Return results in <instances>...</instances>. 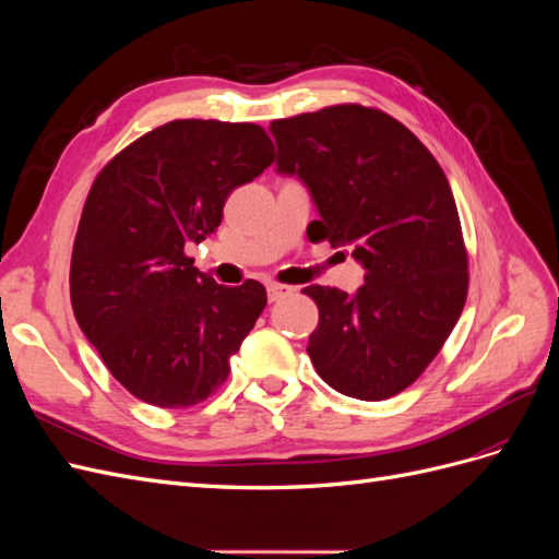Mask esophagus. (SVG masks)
<instances>
[{"instance_id":"34e87169","label":"esophagus","mask_w":559,"mask_h":559,"mask_svg":"<svg viewBox=\"0 0 559 559\" xmlns=\"http://www.w3.org/2000/svg\"><path fill=\"white\" fill-rule=\"evenodd\" d=\"M294 292V286H286V284H267V300L270 302H275V300H280V298H284V296H289Z\"/></svg>"}]
</instances>
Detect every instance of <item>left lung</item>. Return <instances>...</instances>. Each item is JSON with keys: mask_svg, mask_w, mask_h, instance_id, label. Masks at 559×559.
Here are the masks:
<instances>
[{"mask_svg": "<svg viewBox=\"0 0 559 559\" xmlns=\"http://www.w3.org/2000/svg\"><path fill=\"white\" fill-rule=\"evenodd\" d=\"M280 173L308 183L310 240L349 245L364 265L354 296L302 289L319 308L308 354L335 392L384 401L445 345L468 294V253L443 167L376 107L333 105L270 123Z\"/></svg>", "mask_w": 559, "mask_h": 559, "instance_id": "obj_1", "label": "left lung"}]
</instances>
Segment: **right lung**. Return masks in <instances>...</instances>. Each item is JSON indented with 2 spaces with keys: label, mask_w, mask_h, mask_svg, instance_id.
Segmentation results:
<instances>
[{
  "label": "right lung",
  "mask_w": 559,
  "mask_h": 559,
  "mask_svg": "<svg viewBox=\"0 0 559 559\" xmlns=\"http://www.w3.org/2000/svg\"><path fill=\"white\" fill-rule=\"evenodd\" d=\"M273 160L257 123L179 118L97 173L74 238L70 298L81 331L132 396L191 408L228 380L265 286L216 284L186 247L212 235L230 191Z\"/></svg>",
  "instance_id": "1"
}]
</instances>
